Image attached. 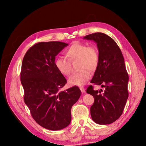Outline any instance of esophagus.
Returning <instances> with one entry per match:
<instances>
[{"label": "esophagus", "instance_id": "obj_1", "mask_svg": "<svg viewBox=\"0 0 146 146\" xmlns=\"http://www.w3.org/2000/svg\"><path fill=\"white\" fill-rule=\"evenodd\" d=\"M80 89L81 91L82 92V93H84V92H85V89H84V87H80Z\"/></svg>", "mask_w": 146, "mask_h": 146}]
</instances>
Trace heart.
<instances>
[{
  "label": "heart",
  "mask_w": 146,
  "mask_h": 146,
  "mask_svg": "<svg viewBox=\"0 0 146 146\" xmlns=\"http://www.w3.org/2000/svg\"><path fill=\"white\" fill-rule=\"evenodd\" d=\"M66 55L68 59L62 56L56 58V68L63 75L69 76L72 72V66L69 60H80V69L81 71L73 73L69 78L68 83L71 86H77L86 84L91 78V73L89 70L95 71L99 63V54L96 48L88 46L84 43L75 42L66 50Z\"/></svg>",
  "instance_id": "heart-1"
}]
</instances>
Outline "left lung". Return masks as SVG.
Instances as JSON below:
<instances>
[{"label": "left lung", "instance_id": "obj_1", "mask_svg": "<svg viewBox=\"0 0 146 146\" xmlns=\"http://www.w3.org/2000/svg\"><path fill=\"white\" fill-rule=\"evenodd\" d=\"M83 38L93 40L98 50L99 63L90 82L105 88L103 93L94 90L91 85L87 89L86 92L94 97L91 117L98 124H110L122 115L128 97V74L122 53L115 41L103 33H94Z\"/></svg>", "mask_w": 146, "mask_h": 146}]
</instances>
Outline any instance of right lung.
I'll return each mask as SVG.
<instances>
[{
	"mask_svg": "<svg viewBox=\"0 0 146 146\" xmlns=\"http://www.w3.org/2000/svg\"><path fill=\"white\" fill-rule=\"evenodd\" d=\"M68 44L60 41L40 42L25 54L21 72L24 102L36 122L50 130L67 127L71 110L80 98L77 86L60 91L66 83L55 66L56 56Z\"/></svg>",
	"mask_w": 146,
	"mask_h": 146,
	"instance_id": "1",
	"label": "right lung"
}]
</instances>
